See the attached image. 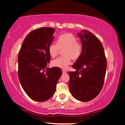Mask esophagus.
<instances>
[{
	"instance_id": "34e87169",
	"label": "esophagus",
	"mask_w": 125,
	"mask_h": 125,
	"mask_svg": "<svg viewBox=\"0 0 125 125\" xmlns=\"http://www.w3.org/2000/svg\"><path fill=\"white\" fill-rule=\"evenodd\" d=\"M67 71L66 70H62V73H67Z\"/></svg>"
}]
</instances>
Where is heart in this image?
Masks as SVG:
<instances>
[{"label": "heart", "mask_w": 125, "mask_h": 125, "mask_svg": "<svg viewBox=\"0 0 125 125\" xmlns=\"http://www.w3.org/2000/svg\"><path fill=\"white\" fill-rule=\"evenodd\" d=\"M63 51V57H60L52 61V66L66 69L70 64L71 59L77 60L82 53L83 46L77 41V38L72 33H66L60 35L58 38L57 44L51 43L48 47V52L51 57L55 58L61 50Z\"/></svg>", "instance_id": "b5f03b06"}]
</instances>
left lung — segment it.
Segmentation results:
<instances>
[{
	"instance_id": "obj_1",
	"label": "left lung",
	"mask_w": 125,
	"mask_h": 125,
	"mask_svg": "<svg viewBox=\"0 0 125 125\" xmlns=\"http://www.w3.org/2000/svg\"><path fill=\"white\" fill-rule=\"evenodd\" d=\"M83 46L82 53L73 64L76 71L69 72L70 92L76 99L89 101L101 91L104 83L106 59L101 42L90 31L78 33Z\"/></svg>"
}]
</instances>
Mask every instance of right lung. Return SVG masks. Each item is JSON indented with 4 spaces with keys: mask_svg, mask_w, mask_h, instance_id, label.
I'll return each instance as SVG.
<instances>
[{
    "mask_svg": "<svg viewBox=\"0 0 125 125\" xmlns=\"http://www.w3.org/2000/svg\"><path fill=\"white\" fill-rule=\"evenodd\" d=\"M54 28L47 27L31 31L24 39L19 52L20 84L27 95L36 101L43 102L52 97L62 74L58 67H46L50 60L48 47L54 39Z\"/></svg>",
    "mask_w": 125,
    "mask_h": 125,
    "instance_id": "obj_1",
    "label": "right lung"
}]
</instances>
